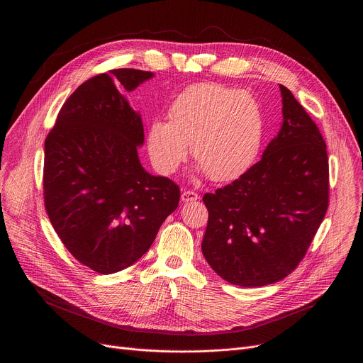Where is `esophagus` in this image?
<instances>
[{
  "mask_svg": "<svg viewBox=\"0 0 363 363\" xmlns=\"http://www.w3.org/2000/svg\"><path fill=\"white\" fill-rule=\"evenodd\" d=\"M199 199V195L194 191H184L181 194V201L182 202H194V201H198Z\"/></svg>",
  "mask_w": 363,
  "mask_h": 363,
  "instance_id": "34e87169",
  "label": "esophagus"
}]
</instances>
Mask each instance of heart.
Masks as SVG:
<instances>
[{
	"label": "heart",
	"instance_id": "heart-1",
	"mask_svg": "<svg viewBox=\"0 0 363 363\" xmlns=\"http://www.w3.org/2000/svg\"><path fill=\"white\" fill-rule=\"evenodd\" d=\"M263 138V109L251 94L217 83H198L174 99L169 121H152L147 152L155 168L172 174L191 142L195 168L223 182L238 178L252 165Z\"/></svg>",
	"mask_w": 363,
	"mask_h": 363
}]
</instances>
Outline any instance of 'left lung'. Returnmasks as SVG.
I'll use <instances>...</instances> for the list:
<instances>
[{"mask_svg":"<svg viewBox=\"0 0 363 363\" xmlns=\"http://www.w3.org/2000/svg\"><path fill=\"white\" fill-rule=\"evenodd\" d=\"M283 122L262 160L230 185L205 194L202 254L225 281L262 287L289 276L329 205L326 143L293 93L280 84Z\"/></svg>","mask_w":363,"mask_h":363,"instance_id":"8db88e82","label":"left lung"}]
</instances>
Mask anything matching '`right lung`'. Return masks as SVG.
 Here are the masks:
<instances>
[{"instance_id":"add662e5","label":"right lung","mask_w":363,"mask_h":363,"mask_svg":"<svg viewBox=\"0 0 363 363\" xmlns=\"http://www.w3.org/2000/svg\"><path fill=\"white\" fill-rule=\"evenodd\" d=\"M153 76L116 69L89 79L44 143L48 218L76 260L100 274L136 263L179 202L178 185L142 167V118L123 94Z\"/></svg>"}]
</instances>
